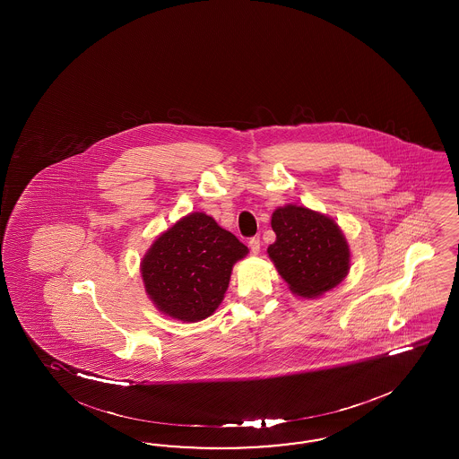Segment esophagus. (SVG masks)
<instances>
[{
	"mask_svg": "<svg viewBox=\"0 0 459 459\" xmlns=\"http://www.w3.org/2000/svg\"><path fill=\"white\" fill-rule=\"evenodd\" d=\"M249 249L252 250V254H259V250H261V240H259V237H252V238H250Z\"/></svg>",
	"mask_w": 459,
	"mask_h": 459,
	"instance_id": "esophagus-1",
	"label": "esophagus"
}]
</instances>
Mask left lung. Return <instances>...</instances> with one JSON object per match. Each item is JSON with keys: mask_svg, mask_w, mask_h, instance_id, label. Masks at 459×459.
I'll return each mask as SVG.
<instances>
[{"mask_svg": "<svg viewBox=\"0 0 459 459\" xmlns=\"http://www.w3.org/2000/svg\"><path fill=\"white\" fill-rule=\"evenodd\" d=\"M276 242L267 255L294 296L316 299L347 278L351 252L347 237L332 217L288 204L273 212Z\"/></svg>", "mask_w": 459, "mask_h": 459, "instance_id": "left-lung-1", "label": "left lung"}]
</instances>
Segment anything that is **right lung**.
Listing matches in <instances>:
<instances>
[{"label": "right lung", "mask_w": 459, "mask_h": 459, "mask_svg": "<svg viewBox=\"0 0 459 459\" xmlns=\"http://www.w3.org/2000/svg\"><path fill=\"white\" fill-rule=\"evenodd\" d=\"M249 249L204 212L173 223L141 259L144 291L165 316L205 320L222 303L232 267Z\"/></svg>", "instance_id": "1"}]
</instances>
